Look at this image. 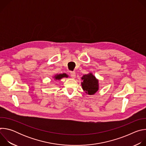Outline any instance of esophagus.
<instances>
[{"label": "esophagus", "mask_w": 146, "mask_h": 146, "mask_svg": "<svg viewBox=\"0 0 146 146\" xmlns=\"http://www.w3.org/2000/svg\"><path fill=\"white\" fill-rule=\"evenodd\" d=\"M70 76L73 78H74L76 77V73L75 72H70Z\"/></svg>", "instance_id": "esophagus-1"}]
</instances>
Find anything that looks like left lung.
I'll list each match as a JSON object with an SVG mask.
<instances>
[{"label": "left lung", "mask_w": 146, "mask_h": 146, "mask_svg": "<svg viewBox=\"0 0 146 146\" xmlns=\"http://www.w3.org/2000/svg\"><path fill=\"white\" fill-rule=\"evenodd\" d=\"M83 82H81L82 88L88 95H94L99 89L98 80L92 73L85 74L81 78Z\"/></svg>", "instance_id": "obj_1"}]
</instances>
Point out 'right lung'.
Masks as SVG:
<instances>
[{
  "mask_svg": "<svg viewBox=\"0 0 146 146\" xmlns=\"http://www.w3.org/2000/svg\"><path fill=\"white\" fill-rule=\"evenodd\" d=\"M68 77V76L66 74L64 73V74H60L55 75V77H54V78L55 80H60L63 77Z\"/></svg>",
  "mask_w": 146,
  "mask_h": 146,
  "instance_id": "add662e5",
  "label": "right lung"
}]
</instances>
